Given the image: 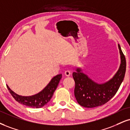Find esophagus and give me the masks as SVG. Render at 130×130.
<instances>
[{"label":"esophagus","instance_id":"esophagus-1","mask_svg":"<svg viewBox=\"0 0 130 130\" xmlns=\"http://www.w3.org/2000/svg\"><path fill=\"white\" fill-rule=\"evenodd\" d=\"M70 74H71V72L69 70H67L65 71V75L66 76H70Z\"/></svg>","mask_w":130,"mask_h":130}]
</instances>
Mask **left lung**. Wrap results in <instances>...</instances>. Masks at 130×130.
<instances>
[{
  "instance_id": "1",
  "label": "left lung",
  "mask_w": 130,
  "mask_h": 130,
  "mask_svg": "<svg viewBox=\"0 0 130 130\" xmlns=\"http://www.w3.org/2000/svg\"><path fill=\"white\" fill-rule=\"evenodd\" d=\"M120 56L119 68L110 80L99 84L90 79L82 72L80 67L73 73L75 81L74 96L77 103L85 108L101 106L108 102L116 94L123 82L126 71V60L119 44Z\"/></svg>"
}]
</instances>
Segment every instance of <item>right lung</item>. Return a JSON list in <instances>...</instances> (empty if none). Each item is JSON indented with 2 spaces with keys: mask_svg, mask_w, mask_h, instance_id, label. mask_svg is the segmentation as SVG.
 I'll use <instances>...</instances> for the list:
<instances>
[{
  "mask_svg": "<svg viewBox=\"0 0 130 130\" xmlns=\"http://www.w3.org/2000/svg\"><path fill=\"white\" fill-rule=\"evenodd\" d=\"M62 78V74H59L53 77L48 84L39 93L29 96H23L16 94L11 90L8 85L7 88L9 91L14 98V99L20 104L32 108H39L48 104L52 98L53 93L55 91Z\"/></svg>",
  "mask_w": 130,
  "mask_h": 130,
  "instance_id": "obj_1",
  "label": "right lung"
}]
</instances>
